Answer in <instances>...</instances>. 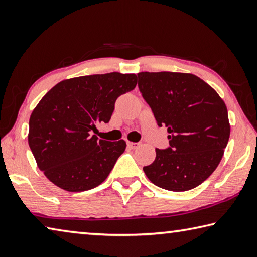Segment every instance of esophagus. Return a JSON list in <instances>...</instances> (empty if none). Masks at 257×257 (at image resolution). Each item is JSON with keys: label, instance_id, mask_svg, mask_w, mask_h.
I'll return each instance as SVG.
<instances>
[{"label": "esophagus", "instance_id": "obj_1", "mask_svg": "<svg viewBox=\"0 0 257 257\" xmlns=\"http://www.w3.org/2000/svg\"><path fill=\"white\" fill-rule=\"evenodd\" d=\"M127 147L130 149H138L139 147H140V143L139 142H130L127 141Z\"/></svg>", "mask_w": 257, "mask_h": 257}]
</instances>
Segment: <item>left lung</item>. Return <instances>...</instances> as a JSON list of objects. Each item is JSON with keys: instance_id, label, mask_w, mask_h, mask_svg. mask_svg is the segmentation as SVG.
Masks as SVG:
<instances>
[{"instance_id": "8db88e82", "label": "left lung", "mask_w": 257, "mask_h": 257, "mask_svg": "<svg viewBox=\"0 0 257 257\" xmlns=\"http://www.w3.org/2000/svg\"><path fill=\"white\" fill-rule=\"evenodd\" d=\"M139 90L158 126L169 133L167 149L143 172L151 183L173 192L195 188L221 160L230 136L226 103L213 88L190 73L140 72Z\"/></svg>"}]
</instances>
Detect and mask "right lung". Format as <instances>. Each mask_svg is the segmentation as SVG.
Wrapping results in <instances>:
<instances>
[{
	"label": "right lung",
	"instance_id": "obj_1",
	"mask_svg": "<svg viewBox=\"0 0 257 257\" xmlns=\"http://www.w3.org/2000/svg\"><path fill=\"white\" fill-rule=\"evenodd\" d=\"M136 74L111 72L61 81L42 98L29 119L28 143L38 168L67 192L91 190L105 181L126 148L92 136L108 123L116 99L131 91Z\"/></svg>",
	"mask_w": 257,
	"mask_h": 257
}]
</instances>
